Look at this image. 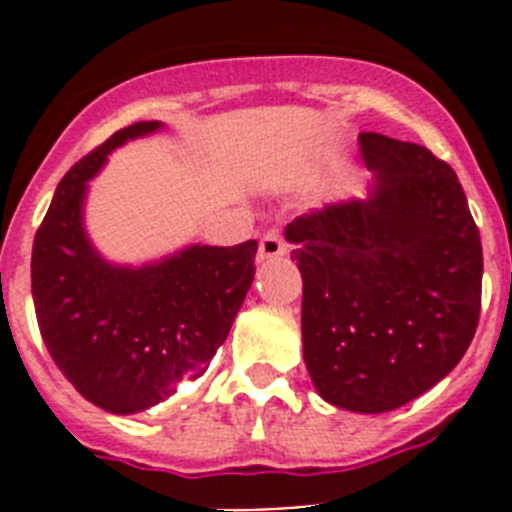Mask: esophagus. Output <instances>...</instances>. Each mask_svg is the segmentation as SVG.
Wrapping results in <instances>:
<instances>
[{"label":"esophagus","mask_w":512,"mask_h":512,"mask_svg":"<svg viewBox=\"0 0 512 512\" xmlns=\"http://www.w3.org/2000/svg\"><path fill=\"white\" fill-rule=\"evenodd\" d=\"M287 253V241L282 238L279 230H269L264 233L259 243V261H269V259H277V256H284Z\"/></svg>","instance_id":"esophagus-1"}]
</instances>
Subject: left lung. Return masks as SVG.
<instances>
[{"mask_svg": "<svg viewBox=\"0 0 512 512\" xmlns=\"http://www.w3.org/2000/svg\"><path fill=\"white\" fill-rule=\"evenodd\" d=\"M364 200L295 217L302 354L325 402L387 413L467 354L482 305V243L454 169L418 143L361 133Z\"/></svg>", "mask_w": 512, "mask_h": 512, "instance_id": "left-lung-1", "label": "left lung"}]
</instances>
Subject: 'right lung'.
<instances>
[{
	"label": "right lung",
	"instance_id": "1",
	"mask_svg": "<svg viewBox=\"0 0 512 512\" xmlns=\"http://www.w3.org/2000/svg\"><path fill=\"white\" fill-rule=\"evenodd\" d=\"M161 122L117 130L58 184L33 243L40 336L81 397L115 415L164 402L207 372L256 274V248L189 246L146 266L104 261L84 230L87 182L125 140Z\"/></svg>",
	"mask_w": 512,
	"mask_h": 512
}]
</instances>
